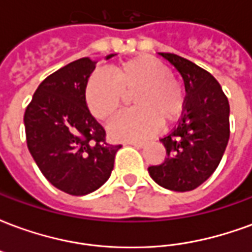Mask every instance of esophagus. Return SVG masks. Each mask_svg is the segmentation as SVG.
Returning a JSON list of instances; mask_svg holds the SVG:
<instances>
[{"label":"esophagus","instance_id":"obj_1","mask_svg":"<svg viewBox=\"0 0 252 252\" xmlns=\"http://www.w3.org/2000/svg\"><path fill=\"white\" fill-rule=\"evenodd\" d=\"M128 144L135 146V147H144V146H146V142H128Z\"/></svg>","mask_w":252,"mask_h":252}]
</instances>
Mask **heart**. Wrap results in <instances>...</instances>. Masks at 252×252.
<instances>
[{
	"mask_svg": "<svg viewBox=\"0 0 252 252\" xmlns=\"http://www.w3.org/2000/svg\"><path fill=\"white\" fill-rule=\"evenodd\" d=\"M135 109L110 121L108 132L117 140H140L151 136L160 124L169 126L185 108V93L166 64L150 57L128 59L112 70V75L94 72L85 88L90 113L101 121L109 120L120 109L123 93H132Z\"/></svg>",
	"mask_w": 252,
	"mask_h": 252,
	"instance_id": "heart-1",
	"label": "heart"
}]
</instances>
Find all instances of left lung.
Here are the masks:
<instances>
[{
	"label": "left lung",
	"mask_w": 252,
	"mask_h": 252,
	"mask_svg": "<svg viewBox=\"0 0 252 252\" xmlns=\"http://www.w3.org/2000/svg\"><path fill=\"white\" fill-rule=\"evenodd\" d=\"M180 72L185 85V108L180 124L160 139L164 162L150 166L158 185L189 191L204 184L217 169L229 139V104L215 77L188 59L159 52Z\"/></svg>",
	"instance_id": "obj_1"
}]
</instances>
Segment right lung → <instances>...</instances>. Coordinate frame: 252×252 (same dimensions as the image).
Listing matches in <instances>:
<instances>
[{
    "label": "right lung",
    "instance_id": "right-lung-1",
    "mask_svg": "<svg viewBox=\"0 0 252 252\" xmlns=\"http://www.w3.org/2000/svg\"><path fill=\"white\" fill-rule=\"evenodd\" d=\"M115 57L110 54L106 59ZM95 63L82 58L47 77L24 115L27 146L52 185L85 195L104 185L120 144L105 140V129L90 115L85 88Z\"/></svg>",
    "mask_w": 252,
    "mask_h": 252
}]
</instances>
